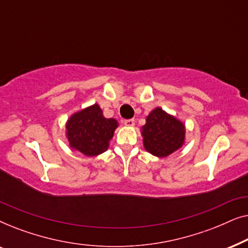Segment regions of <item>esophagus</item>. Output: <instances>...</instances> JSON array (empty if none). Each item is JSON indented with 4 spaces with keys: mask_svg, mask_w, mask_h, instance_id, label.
Segmentation results:
<instances>
[{
    "mask_svg": "<svg viewBox=\"0 0 248 248\" xmlns=\"http://www.w3.org/2000/svg\"><path fill=\"white\" fill-rule=\"evenodd\" d=\"M123 124L125 125V126H128V127H132L134 126V120H124L123 121Z\"/></svg>",
    "mask_w": 248,
    "mask_h": 248,
    "instance_id": "obj_1",
    "label": "esophagus"
}]
</instances>
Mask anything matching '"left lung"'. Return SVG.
I'll list each match as a JSON object with an SVG mask.
<instances>
[{
    "label": "left lung",
    "mask_w": 248,
    "mask_h": 248,
    "mask_svg": "<svg viewBox=\"0 0 248 248\" xmlns=\"http://www.w3.org/2000/svg\"><path fill=\"white\" fill-rule=\"evenodd\" d=\"M142 137L145 150L155 157L165 158L183 147L185 125L157 107L147 116L142 126Z\"/></svg>",
    "instance_id": "left-lung-1"
}]
</instances>
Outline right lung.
Segmentation results:
<instances>
[{"instance_id": "right-lung-1", "label": "right lung", "mask_w": 248, "mask_h": 248, "mask_svg": "<svg viewBox=\"0 0 248 248\" xmlns=\"http://www.w3.org/2000/svg\"><path fill=\"white\" fill-rule=\"evenodd\" d=\"M117 126V121L104 117L99 105L94 104L67 120L66 138L71 148L87 157H93L107 150Z\"/></svg>"}]
</instances>
